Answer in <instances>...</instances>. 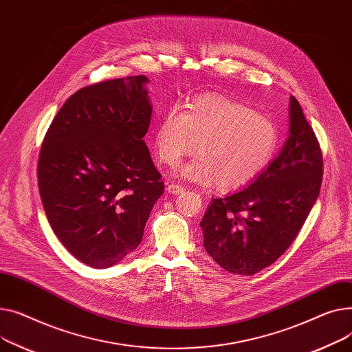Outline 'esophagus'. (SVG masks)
Wrapping results in <instances>:
<instances>
[{
	"label": "esophagus",
	"mask_w": 352,
	"mask_h": 352,
	"mask_svg": "<svg viewBox=\"0 0 352 352\" xmlns=\"http://www.w3.org/2000/svg\"><path fill=\"white\" fill-rule=\"evenodd\" d=\"M166 190H168V193H170V195H179V193L184 192L183 186L176 184V183H169V184L166 186Z\"/></svg>",
	"instance_id": "esophagus-1"
}]
</instances>
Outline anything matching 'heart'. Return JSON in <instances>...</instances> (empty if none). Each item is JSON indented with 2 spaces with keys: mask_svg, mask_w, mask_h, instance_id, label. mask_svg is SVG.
I'll use <instances>...</instances> for the list:
<instances>
[{
  "mask_svg": "<svg viewBox=\"0 0 352 352\" xmlns=\"http://www.w3.org/2000/svg\"><path fill=\"white\" fill-rule=\"evenodd\" d=\"M280 144L277 123L241 102L220 95L193 99L188 109L170 108L156 126L155 149L166 166L196 152L179 176L220 190H236L267 169Z\"/></svg>",
  "mask_w": 352,
  "mask_h": 352,
  "instance_id": "1",
  "label": "heart"
}]
</instances>
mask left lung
Returning <instances> with one entry per match:
<instances>
[{"label":"left lung","mask_w":352,"mask_h":352,"mask_svg":"<svg viewBox=\"0 0 352 352\" xmlns=\"http://www.w3.org/2000/svg\"><path fill=\"white\" fill-rule=\"evenodd\" d=\"M322 182V153L298 100L290 99V136L245 189L213 199L200 227L204 249L224 270L253 276L287 249L311 212Z\"/></svg>","instance_id":"left-lung-1"}]
</instances>
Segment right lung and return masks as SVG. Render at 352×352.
Wrapping results in <instances>:
<instances>
[{
  "instance_id": "add662e5",
  "label": "right lung",
  "mask_w": 352,
  "mask_h": 352,
  "mask_svg": "<svg viewBox=\"0 0 352 352\" xmlns=\"http://www.w3.org/2000/svg\"><path fill=\"white\" fill-rule=\"evenodd\" d=\"M143 75L76 91L55 115L38 188L55 236L79 261L105 268L133 252L164 183L143 140L152 105Z\"/></svg>"
}]
</instances>
